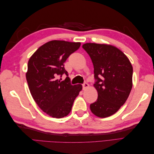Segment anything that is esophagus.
I'll return each mask as SVG.
<instances>
[{
  "label": "esophagus",
  "mask_w": 154,
  "mask_h": 154,
  "mask_svg": "<svg viewBox=\"0 0 154 154\" xmlns=\"http://www.w3.org/2000/svg\"><path fill=\"white\" fill-rule=\"evenodd\" d=\"M82 87H83V90H85L87 88H88V87H89V85H88L87 83L84 82V83H83V84H82Z\"/></svg>",
  "instance_id": "34e87169"
}]
</instances>
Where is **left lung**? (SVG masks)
Listing matches in <instances>:
<instances>
[{
  "label": "left lung",
  "mask_w": 154,
  "mask_h": 154,
  "mask_svg": "<svg viewBox=\"0 0 154 154\" xmlns=\"http://www.w3.org/2000/svg\"><path fill=\"white\" fill-rule=\"evenodd\" d=\"M94 66L97 99L90 105L100 118L113 115L127 101L132 87L133 68L126 55L114 46L87 43L82 45Z\"/></svg>",
  "instance_id": "8db88e82"
}]
</instances>
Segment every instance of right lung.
Here are the masks:
<instances>
[{"label":"right lung","mask_w":154,"mask_h":154,"mask_svg":"<svg viewBox=\"0 0 154 154\" xmlns=\"http://www.w3.org/2000/svg\"><path fill=\"white\" fill-rule=\"evenodd\" d=\"M80 45V42L50 41L40 47L29 60L26 80L31 96L40 108L53 118L67 116L82 89L80 84H71L64 67L66 60ZM63 73L67 77L61 82L56 78Z\"/></svg>","instance_id":"obj_1"}]
</instances>
